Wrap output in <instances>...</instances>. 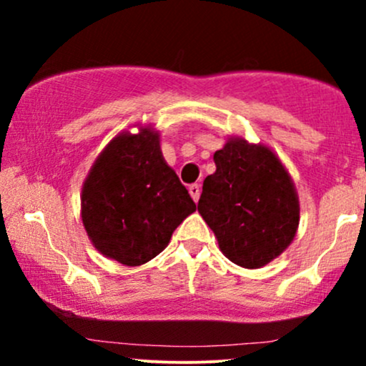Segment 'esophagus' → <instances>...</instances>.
Segmentation results:
<instances>
[{
	"label": "esophagus",
	"mask_w": 366,
	"mask_h": 366,
	"mask_svg": "<svg viewBox=\"0 0 366 366\" xmlns=\"http://www.w3.org/2000/svg\"><path fill=\"white\" fill-rule=\"evenodd\" d=\"M189 194H191L192 199L197 201V199H199V194H201V187L197 186V184H191V186H189Z\"/></svg>",
	"instance_id": "34e87169"
}]
</instances>
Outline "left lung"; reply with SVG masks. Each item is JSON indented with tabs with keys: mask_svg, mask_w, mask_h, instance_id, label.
Returning a JSON list of instances; mask_svg holds the SVG:
<instances>
[{
	"mask_svg": "<svg viewBox=\"0 0 366 366\" xmlns=\"http://www.w3.org/2000/svg\"><path fill=\"white\" fill-rule=\"evenodd\" d=\"M217 170L203 182L197 212L232 263L259 268L292 242L300 199L291 175L270 148L230 137L213 154Z\"/></svg>",
	"mask_w": 366,
	"mask_h": 366,
	"instance_id": "obj_1",
	"label": "left lung"
}]
</instances>
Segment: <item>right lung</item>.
I'll use <instances>...</instances> for the list:
<instances>
[{
  "mask_svg": "<svg viewBox=\"0 0 366 366\" xmlns=\"http://www.w3.org/2000/svg\"><path fill=\"white\" fill-rule=\"evenodd\" d=\"M196 209L187 189L167 165L157 130L122 132L91 167L81 215L99 253L127 267L149 262Z\"/></svg>",
  "mask_w": 366,
  "mask_h": 366,
  "instance_id": "1",
  "label": "right lung"
}]
</instances>
